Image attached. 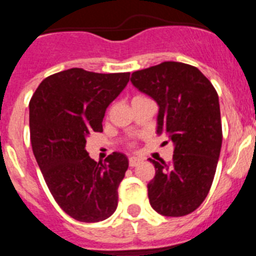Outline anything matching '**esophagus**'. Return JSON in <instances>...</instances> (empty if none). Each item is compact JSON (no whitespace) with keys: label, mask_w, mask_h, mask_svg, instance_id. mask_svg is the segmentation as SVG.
I'll return each instance as SVG.
<instances>
[{"label":"esophagus","mask_w":256,"mask_h":256,"mask_svg":"<svg viewBox=\"0 0 256 256\" xmlns=\"http://www.w3.org/2000/svg\"><path fill=\"white\" fill-rule=\"evenodd\" d=\"M140 162H141L140 158H136V156H130V166H137Z\"/></svg>","instance_id":"esophagus-1"}]
</instances>
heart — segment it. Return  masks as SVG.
<instances>
[{
    "mask_svg": "<svg viewBox=\"0 0 256 256\" xmlns=\"http://www.w3.org/2000/svg\"><path fill=\"white\" fill-rule=\"evenodd\" d=\"M137 97H140V96H137Z\"/></svg>",
    "mask_w": 256,
    "mask_h": 256,
    "instance_id": "1",
    "label": "heart"
}]
</instances>
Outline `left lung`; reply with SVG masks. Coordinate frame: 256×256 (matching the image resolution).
<instances>
[{
  "label": "left lung",
  "instance_id": "1",
  "mask_svg": "<svg viewBox=\"0 0 256 256\" xmlns=\"http://www.w3.org/2000/svg\"><path fill=\"white\" fill-rule=\"evenodd\" d=\"M130 82L159 105L158 134L174 144L172 162H155L148 200L165 216L195 212L212 187L222 148V122L216 88L198 68L177 61L132 73Z\"/></svg>",
  "mask_w": 256,
  "mask_h": 256
}]
</instances>
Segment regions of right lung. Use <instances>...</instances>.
<instances>
[{"label": "right lung", "instance_id": "right-lung-1", "mask_svg": "<svg viewBox=\"0 0 256 256\" xmlns=\"http://www.w3.org/2000/svg\"><path fill=\"white\" fill-rule=\"evenodd\" d=\"M128 82L130 73L73 68L44 79L29 102L36 160L58 206L79 222H101L116 210L128 159L112 152L105 162H96L86 150V140L102 132L106 108Z\"/></svg>", "mask_w": 256, "mask_h": 256}]
</instances>
